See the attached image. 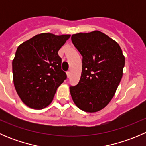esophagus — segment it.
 <instances>
[{"label":"esophagus","instance_id":"esophagus-1","mask_svg":"<svg viewBox=\"0 0 146 146\" xmlns=\"http://www.w3.org/2000/svg\"><path fill=\"white\" fill-rule=\"evenodd\" d=\"M66 75H67V77H68V78L70 77V71H67V72H66Z\"/></svg>","mask_w":146,"mask_h":146}]
</instances>
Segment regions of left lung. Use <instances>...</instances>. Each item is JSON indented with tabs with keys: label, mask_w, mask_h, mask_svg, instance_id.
<instances>
[{
	"label": "left lung",
	"mask_w": 146,
	"mask_h": 146,
	"mask_svg": "<svg viewBox=\"0 0 146 146\" xmlns=\"http://www.w3.org/2000/svg\"><path fill=\"white\" fill-rule=\"evenodd\" d=\"M71 40L82 56L80 81L70 87L72 99L82 111L97 112L114 97L123 76L125 57L119 44L100 31L75 34Z\"/></svg>",
	"instance_id": "obj_1"
}]
</instances>
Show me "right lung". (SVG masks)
<instances>
[{
  "label": "right lung",
  "instance_id": "1",
  "mask_svg": "<svg viewBox=\"0 0 146 146\" xmlns=\"http://www.w3.org/2000/svg\"><path fill=\"white\" fill-rule=\"evenodd\" d=\"M70 36L39 34L17 47L13 61V82L21 100L30 108L42 110L51 104L66 79L58 51Z\"/></svg>",
  "mask_w": 146,
  "mask_h": 146
}]
</instances>
